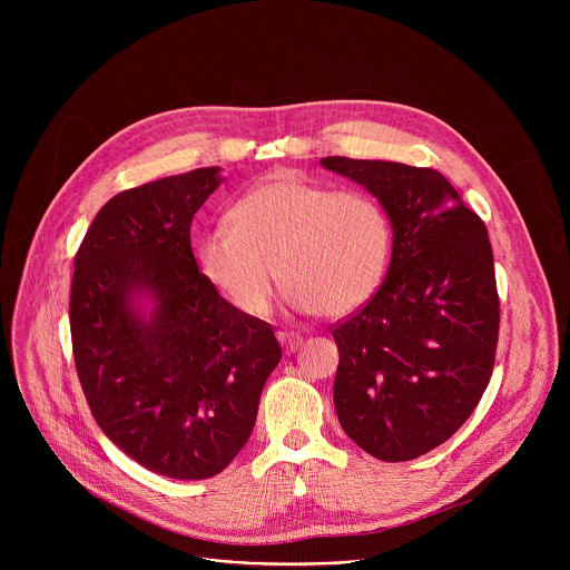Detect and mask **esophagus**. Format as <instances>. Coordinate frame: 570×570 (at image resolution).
Listing matches in <instances>:
<instances>
[{
	"mask_svg": "<svg viewBox=\"0 0 570 570\" xmlns=\"http://www.w3.org/2000/svg\"><path fill=\"white\" fill-rule=\"evenodd\" d=\"M277 338H279V343H282L286 354H293V352H297L302 347V336L295 334V332H279Z\"/></svg>",
	"mask_w": 570,
	"mask_h": 570,
	"instance_id": "obj_1",
	"label": "esophagus"
}]
</instances>
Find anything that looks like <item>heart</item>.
I'll use <instances>...</instances> for the list:
<instances>
[{"mask_svg":"<svg viewBox=\"0 0 570 570\" xmlns=\"http://www.w3.org/2000/svg\"><path fill=\"white\" fill-rule=\"evenodd\" d=\"M227 220L203 234L198 266L250 317L271 311L277 277L297 311L324 317L356 311L383 279L390 227L365 191L277 174L243 194Z\"/></svg>","mask_w":570,"mask_h":570,"instance_id":"obj_1","label":"heart"}]
</instances>
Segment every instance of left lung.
<instances>
[{"mask_svg": "<svg viewBox=\"0 0 570 570\" xmlns=\"http://www.w3.org/2000/svg\"><path fill=\"white\" fill-rule=\"evenodd\" d=\"M363 185L392 223L379 291L334 324V405L343 431L383 462L415 460L446 442L492 379L501 304L490 236L435 169L324 157Z\"/></svg>", "mask_w": 570, "mask_h": 570, "instance_id": "8db88e82", "label": "left lung"}]
</instances>
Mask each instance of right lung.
Segmentation results:
<instances>
[{
	"label": "right lung",
	"mask_w": 570,
	"mask_h": 570,
	"mask_svg": "<svg viewBox=\"0 0 570 570\" xmlns=\"http://www.w3.org/2000/svg\"><path fill=\"white\" fill-rule=\"evenodd\" d=\"M218 167L126 189L73 257L69 327L80 387L101 431L178 480L220 473L248 442L282 358L273 324L234 308L198 271L191 220ZM146 292V318L134 304Z\"/></svg>",
	"instance_id": "add662e5"
}]
</instances>
